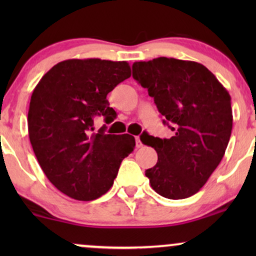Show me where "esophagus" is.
<instances>
[{
	"instance_id": "esophagus-1",
	"label": "esophagus",
	"mask_w": 256,
	"mask_h": 256,
	"mask_svg": "<svg viewBox=\"0 0 256 256\" xmlns=\"http://www.w3.org/2000/svg\"><path fill=\"white\" fill-rule=\"evenodd\" d=\"M135 141H136V146H138V148H141V146H142L143 144H142L141 140H140V136H136Z\"/></svg>"
}]
</instances>
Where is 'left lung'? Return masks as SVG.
I'll list each match as a JSON object with an SVG mask.
<instances>
[{
    "label": "left lung",
    "mask_w": 256,
    "mask_h": 256,
    "mask_svg": "<svg viewBox=\"0 0 256 256\" xmlns=\"http://www.w3.org/2000/svg\"><path fill=\"white\" fill-rule=\"evenodd\" d=\"M132 78L148 90L163 124L174 132L170 138H142L158 155L146 176L162 197H191L225 155L233 126L230 94L210 70L190 60L136 62Z\"/></svg>",
    "instance_id": "left-lung-1"
}]
</instances>
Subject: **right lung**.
<instances>
[{
    "label": "right lung",
    "mask_w": 256,
    "mask_h": 256,
    "mask_svg": "<svg viewBox=\"0 0 256 256\" xmlns=\"http://www.w3.org/2000/svg\"><path fill=\"white\" fill-rule=\"evenodd\" d=\"M132 76L127 62L68 59L34 87L28 113L29 138L48 180L62 194L90 202L112 188L134 136L94 130V118L116 116L107 94Z\"/></svg>",
    "instance_id": "add662e5"
}]
</instances>
